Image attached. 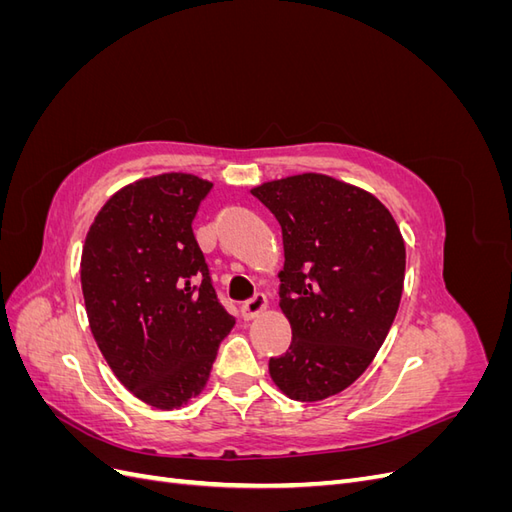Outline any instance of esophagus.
Returning a JSON list of instances; mask_svg holds the SVG:
<instances>
[{
  "label": "esophagus",
  "instance_id": "obj_1",
  "mask_svg": "<svg viewBox=\"0 0 512 512\" xmlns=\"http://www.w3.org/2000/svg\"><path fill=\"white\" fill-rule=\"evenodd\" d=\"M265 307H267V297L265 294H254V297L250 299V301H245L243 305H241V316L245 318V320H250V318H256L260 312H265Z\"/></svg>",
  "mask_w": 512,
  "mask_h": 512
}]
</instances>
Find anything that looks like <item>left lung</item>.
Segmentation results:
<instances>
[{"label": "left lung", "instance_id": "1", "mask_svg": "<svg viewBox=\"0 0 512 512\" xmlns=\"http://www.w3.org/2000/svg\"><path fill=\"white\" fill-rule=\"evenodd\" d=\"M252 194L282 228L280 307L292 342L269 374L297 401L327 399L359 378L389 335L406 245L376 196L327 175L262 183Z\"/></svg>", "mask_w": 512, "mask_h": 512}]
</instances>
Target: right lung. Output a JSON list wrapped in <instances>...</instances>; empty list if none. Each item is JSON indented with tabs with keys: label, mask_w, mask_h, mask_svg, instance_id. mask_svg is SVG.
I'll return each instance as SVG.
<instances>
[{
	"label": "right lung",
	"mask_w": 512,
	"mask_h": 512,
	"mask_svg": "<svg viewBox=\"0 0 512 512\" xmlns=\"http://www.w3.org/2000/svg\"><path fill=\"white\" fill-rule=\"evenodd\" d=\"M211 188L185 173L136 181L108 198L83 247L91 333L121 384L158 410L205 389L235 327L192 230Z\"/></svg>",
	"instance_id": "1"
}]
</instances>
